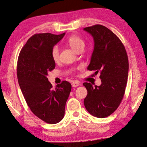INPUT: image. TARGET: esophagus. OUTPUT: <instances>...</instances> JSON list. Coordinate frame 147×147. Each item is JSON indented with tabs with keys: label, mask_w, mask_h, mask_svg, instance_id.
<instances>
[{
	"label": "esophagus",
	"mask_w": 147,
	"mask_h": 147,
	"mask_svg": "<svg viewBox=\"0 0 147 147\" xmlns=\"http://www.w3.org/2000/svg\"><path fill=\"white\" fill-rule=\"evenodd\" d=\"M79 82H77V81H74V82L71 83V86H72V87H77L79 86Z\"/></svg>",
	"instance_id": "1"
}]
</instances>
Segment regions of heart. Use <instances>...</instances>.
<instances>
[{"label":"heart","instance_id":"heart-1","mask_svg":"<svg viewBox=\"0 0 147 147\" xmlns=\"http://www.w3.org/2000/svg\"><path fill=\"white\" fill-rule=\"evenodd\" d=\"M67 43L68 46L76 53L80 50H83L85 46L84 41L77 35L71 36L68 39ZM59 48L57 45H55L52 48L51 51V58L55 62H57L59 60Z\"/></svg>","mask_w":147,"mask_h":147}]
</instances>
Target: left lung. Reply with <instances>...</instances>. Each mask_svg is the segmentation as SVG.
Masks as SVG:
<instances>
[{"mask_svg": "<svg viewBox=\"0 0 147 147\" xmlns=\"http://www.w3.org/2000/svg\"><path fill=\"white\" fill-rule=\"evenodd\" d=\"M92 36L94 48L87 70L100 72V86L84 82L87 95L84 106L90 115L104 118L119 107L125 92L128 80V58L119 38L102 25L84 28Z\"/></svg>", "mask_w": 147, "mask_h": 147, "instance_id": "8db88e82", "label": "left lung"}]
</instances>
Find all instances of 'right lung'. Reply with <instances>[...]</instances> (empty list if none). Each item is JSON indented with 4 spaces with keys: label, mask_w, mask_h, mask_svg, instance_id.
Here are the masks:
<instances>
[{
    "label": "right lung",
    "mask_w": 147,
    "mask_h": 147,
    "mask_svg": "<svg viewBox=\"0 0 147 147\" xmlns=\"http://www.w3.org/2000/svg\"><path fill=\"white\" fill-rule=\"evenodd\" d=\"M64 33L35 34L29 39L19 55L17 76L28 106L35 116L49 124L63 118L65 104L71 86L66 80L53 89L47 77L55 68L51 51Z\"/></svg>",
    "instance_id": "right-lung-1"
}]
</instances>
